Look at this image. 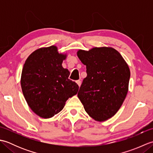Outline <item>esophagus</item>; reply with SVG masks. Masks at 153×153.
<instances>
[{
    "instance_id": "1",
    "label": "esophagus",
    "mask_w": 153,
    "mask_h": 153,
    "mask_svg": "<svg viewBox=\"0 0 153 153\" xmlns=\"http://www.w3.org/2000/svg\"><path fill=\"white\" fill-rule=\"evenodd\" d=\"M76 83L77 84V85H78L79 87H80L81 84H82V82H81L80 80H77V81H76Z\"/></svg>"
}]
</instances>
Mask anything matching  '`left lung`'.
<instances>
[{
    "label": "left lung",
    "instance_id": "obj_1",
    "mask_svg": "<svg viewBox=\"0 0 153 153\" xmlns=\"http://www.w3.org/2000/svg\"><path fill=\"white\" fill-rule=\"evenodd\" d=\"M77 55L86 66L77 97L89 116L104 122L118 111L128 92L130 70L118 51L112 47L79 50Z\"/></svg>",
    "mask_w": 153,
    "mask_h": 153
}]
</instances>
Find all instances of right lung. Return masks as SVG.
Here are the masks:
<instances>
[{
  "label": "right lung",
  "mask_w": 153,
  "mask_h": 153,
  "mask_svg": "<svg viewBox=\"0 0 153 153\" xmlns=\"http://www.w3.org/2000/svg\"><path fill=\"white\" fill-rule=\"evenodd\" d=\"M66 57L56 46L40 48L27 57L23 67V95L32 111L43 118L57 114L78 91L77 83L68 79L70 71L62 66Z\"/></svg>",
  "instance_id": "obj_1"
}]
</instances>
